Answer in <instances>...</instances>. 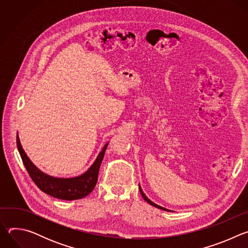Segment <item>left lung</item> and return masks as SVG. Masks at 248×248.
Segmentation results:
<instances>
[{"mask_svg":"<svg viewBox=\"0 0 248 248\" xmlns=\"http://www.w3.org/2000/svg\"><path fill=\"white\" fill-rule=\"evenodd\" d=\"M138 186H139V191H140V193H141V195H142V197H143V199L146 201V202H148L150 205H152V206H154V207H156V208H158V209H161V210H164V211H168V212H171L170 210H169V209H166V208H164V207H162V206H160V205H158V204H156V203H154L153 201H151L145 194H144V192L142 191V189H141V186H140V185H138Z\"/></svg>","mask_w":248,"mask_h":248,"instance_id":"1","label":"left lung"}]
</instances>
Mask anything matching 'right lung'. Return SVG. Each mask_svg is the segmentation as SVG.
I'll return each mask as SVG.
<instances>
[{"label": "right lung", "mask_w": 248, "mask_h": 248, "mask_svg": "<svg viewBox=\"0 0 248 248\" xmlns=\"http://www.w3.org/2000/svg\"><path fill=\"white\" fill-rule=\"evenodd\" d=\"M109 142L106 143L91 167L82 174L74 178H55L40 170L35 166L23 150L18 133L16 134V145L23 165L30 178L43 192L62 200H76L87 196L95 187L98 181L99 169Z\"/></svg>", "instance_id": "obj_1"}]
</instances>
